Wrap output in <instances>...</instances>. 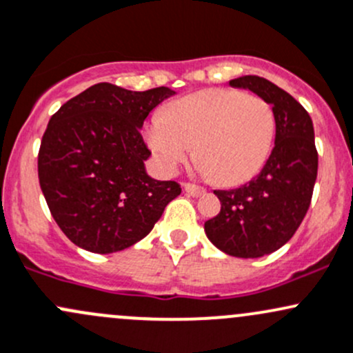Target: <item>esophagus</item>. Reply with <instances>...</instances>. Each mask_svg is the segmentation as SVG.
Here are the masks:
<instances>
[{
	"label": "esophagus",
	"instance_id": "1",
	"mask_svg": "<svg viewBox=\"0 0 353 353\" xmlns=\"http://www.w3.org/2000/svg\"><path fill=\"white\" fill-rule=\"evenodd\" d=\"M183 189L188 192L189 196H194V198H198V196H203L206 192L205 188H199V186H196V184H189V183H184Z\"/></svg>",
	"mask_w": 353,
	"mask_h": 353
}]
</instances>
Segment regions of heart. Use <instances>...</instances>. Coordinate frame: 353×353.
<instances>
[{"label":"heart","instance_id":"obj_1","mask_svg":"<svg viewBox=\"0 0 353 353\" xmlns=\"http://www.w3.org/2000/svg\"><path fill=\"white\" fill-rule=\"evenodd\" d=\"M274 139L272 106L235 89H206L177 99L147 128L162 172H176L196 145L199 172L223 186L252 179L269 159Z\"/></svg>","mask_w":353,"mask_h":353}]
</instances>
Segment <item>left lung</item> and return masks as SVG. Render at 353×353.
Returning <instances> with one entry per match:
<instances>
[{
    "label": "left lung",
    "mask_w": 353,
    "mask_h": 353,
    "mask_svg": "<svg viewBox=\"0 0 353 353\" xmlns=\"http://www.w3.org/2000/svg\"><path fill=\"white\" fill-rule=\"evenodd\" d=\"M230 86L248 89L272 106L276 139L259 176L236 189L214 191L221 210L205 232L225 254L257 259L289 242L310 208L318 174L314 128L307 111L264 77H236Z\"/></svg>",
    "instance_id": "1"
}]
</instances>
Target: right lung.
I'll use <instances>...</instances> for the list:
<instances>
[{
    "instance_id": "add662e5",
    "label": "right lung",
    "mask_w": 353,
    "mask_h": 353,
    "mask_svg": "<svg viewBox=\"0 0 353 353\" xmlns=\"http://www.w3.org/2000/svg\"><path fill=\"white\" fill-rule=\"evenodd\" d=\"M169 88L128 91L99 83L52 114L39 152V181L55 223L77 247L113 254L150 233L181 194L145 170L140 130Z\"/></svg>"
}]
</instances>
